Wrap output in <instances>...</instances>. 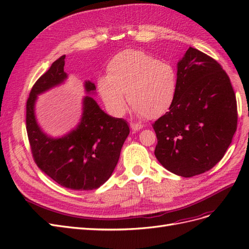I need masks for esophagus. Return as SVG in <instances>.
<instances>
[{
  "mask_svg": "<svg viewBox=\"0 0 249 249\" xmlns=\"http://www.w3.org/2000/svg\"><path fill=\"white\" fill-rule=\"evenodd\" d=\"M130 126H131V129H132L133 131H139V130H141L142 127H143L142 124H135V123H131V124H130Z\"/></svg>",
  "mask_w": 249,
  "mask_h": 249,
  "instance_id": "1",
  "label": "esophagus"
}]
</instances>
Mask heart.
<instances>
[{
  "instance_id": "1",
  "label": "heart",
  "mask_w": 249,
  "mask_h": 249,
  "mask_svg": "<svg viewBox=\"0 0 249 249\" xmlns=\"http://www.w3.org/2000/svg\"><path fill=\"white\" fill-rule=\"evenodd\" d=\"M178 79L170 63L140 50H124L107 65V76L97 81V89L107 108L123 114L126 96L139 115L155 119L166 113L175 102Z\"/></svg>"
}]
</instances>
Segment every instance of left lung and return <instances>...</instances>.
<instances>
[{"instance_id": "obj_1", "label": "left lung", "mask_w": 249, "mask_h": 249, "mask_svg": "<svg viewBox=\"0 0 249 249\" xmlns=\"http://www.w3.org/2000/svg\"><path fill=\"white\" fill-rule=\"evenodd\" d=\"M177 76L175 102L153 124L155 156L167 170L190 178L223 158L237 130V101L222 66L196 49L187 50Z\"/></svg>"}]
</instances>
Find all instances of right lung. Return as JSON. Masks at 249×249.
Segmentation results:
<instances>
[{
  "label": "right lung",
  "mask_w": 249,
  "mask_h": 249,
  "mask_svg": "<svg viewBox=\"0 0 249 249\" xmlns=\"http://www.w3.org/2000/svg\"><path fill=\"white\" fill-rule=\"evenodd\" d=\"M64 59L61 56L53 62L30 91L26 106L29 143L37 166L57 184L72 190H93L111 177L130 129L124 119L109 116L92 97L85 96L76 130L58 139L41 132L34 114L36 96L67 78ZM85 89L91 92L95 86L87 81Z\"/></svg>",
  "instance_id": "right-lung-1"
}]
</instances>
